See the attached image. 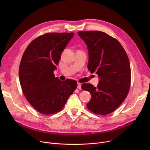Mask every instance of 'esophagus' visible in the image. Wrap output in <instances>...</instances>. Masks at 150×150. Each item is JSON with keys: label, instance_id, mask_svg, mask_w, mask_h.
Returning a JSON list of instances; mask_svg holds the SVG:
<instances>
[{"label": "esophagus", "instance_id": "1", "mask_svg": "<svg viewBox=\"0 0 150 150\" xmlns=\"http://www.w3.org/2000/svg\"><path fill=\"white\" fill-rule=\"evenodd\" d=\"M77 88L79 89H81V83H77Z\"/></svg>", "mask_w": 150, "mask_h": 150}]
</instances>
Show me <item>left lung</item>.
I'll return each mask as SVG.
<instances>
[{
  "instance_id": "left-lung-1",
  "label": "left lung",
  "mask_w": 150,
  "mask_h": 150,
  "mask_svg": "<svg viewBox=\"0 0 150 150\" xmlns=\"http://www.w3.org/2000/svg\"><path fill=\"white\" fill-rule=\"evenodd\" d=\"M78 34L88 47V70L99 76L96 88L90 83L81 85V89L91 95L87 107L95 114L111 113L123 103L130 88L128 55L117 39L102 31H78Z\"/></svg>"
}]
</instances>
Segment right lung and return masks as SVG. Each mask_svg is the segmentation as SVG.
Instances as JSON below:
<instances>
[{"instance_id":"obj_1","label":"right lung","mask_w":150,"mask_h":150,"mask_svg":"<svg viewBox=\"0 0 150 150\" xmlns=\"http://www.w3.org/2000/svg\"><path fill=\"white\" fill-rule=\"evenodd\" d=\"M74 33H49L31 42L23 53L19 77L23 94L37 111L59 112L77 86L74 80L61 81L53 72Z\"/></svg>"}]
</instances>
